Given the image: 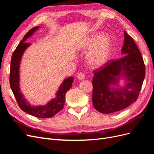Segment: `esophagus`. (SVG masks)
I'll return each instance as SVG.
<instances>
[{
    "instance_id": "obj_1",
    "label": "esophagus",
    "mask_w": 154,
    "mask_h": 154,
    "mask_svg": "<svg viewBox=\"0 0 154 154\" xmlns=\"http://www.w3.org/2000/svg\"><path fill=\"white\" fill-rule=\"evenodd\" d=\"M85 74L83 73V72H79L78 74H77V78L78 79H79L80 80H84L85 79Z\"/></svg>"
}]
</instances>
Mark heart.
Segmentation results:
<instances>
[{"instance_id": "heart-1", "label": "heart", "mask_w": 154, "mask_h": 154, "mask_svg": "<svg viewBox=\"0 0 154 154\" xmlns=\"http://www.w3.org/2000/svg\"><path fill=\"white\" fill-rule=\"evenodd\" d=\"M83 50L90 51L86 57L87 62L93 68L98 69L104 67L109 62L112 44L103 34L92 35L82 44Z\"/></svg>"}]
</instances>
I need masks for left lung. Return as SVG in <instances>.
Returning a JSON list of instances; mask_svg holds the SVG:
<instances>
[{"label":"left lung","mask_w":154,"mask_h":154,"mask_svg":"<svg viewBox=\"0 0 154 154\" xmlns=\"http://www.w3.org/2000/svg\"><path fill=\"white\" fill-rule=\"evenodd\" d=\"M124 37L123 57L110 60L104 67L94 71L92 103L101 113H113L134 103L145 77V66L140 51L125 31ZM122 79L125 83L119 86Z\"/></svg>","instance_id":"1"}]
</instances>
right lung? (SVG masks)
Here are the masks:
<instances>
[{
	"instance_id": "obj_1",
	"label": "right lung",
	"mask_w": 154,
	"mask_h": 154,
	"mask_svg": "<svg viewBox=\"0 0 154 154\" xmlns=\"http://www.w3.org/2000/svg\"><path fill=\"white\" fill-rule=\"evenodd\" d=\"M39 27V26H36L27 32L14 51L11 60L10 83L18 105L23 111L36 118H49L57 114L63 108L66 94L72 87L74 78L69 77L65 79L56 93V97L45 105L32 106L25 98L20 88V64L24 51L31 45V44L26 42V40L33 35Z\"/></svg>"
}]
</instances>
